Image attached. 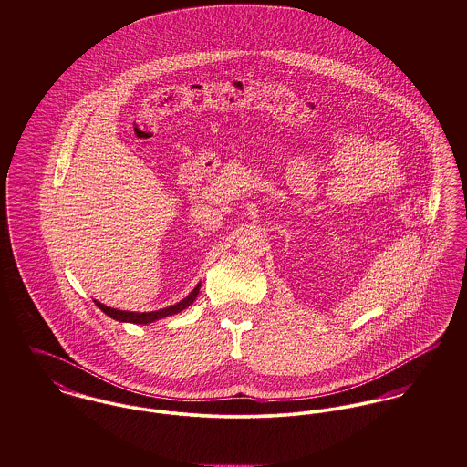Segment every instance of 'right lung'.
<instances>
[{"label": "right lung", "mask_w": 467, "mask_h": 467, "mask_svg": "<svg viewBox=\"0 0 467 467\" xmlns=\"http://www.w3.org/2000/svg\"><path fill=\"white\" fill-rule=\"evenodd\" d=\"M199 290H201V283H199V285L193 288V292H192L188 297H184L181 303H177V305H173V306H168V308H162V310L145 311V313L116 310V308H109V306H105V305L99 303V301H95V303H97V306H99L100 310L104 311L105 315H109L110 318L119 320V322L149 324V322H154V320H159V318H162V317H168V315H173V313H179V311L186 310V308L195 301V297L199 296Z\"/></svg>", "instance_id": "add662e5"}]
</instances>
